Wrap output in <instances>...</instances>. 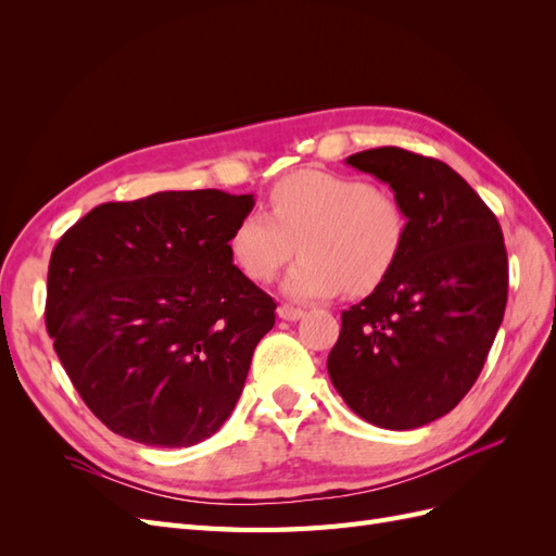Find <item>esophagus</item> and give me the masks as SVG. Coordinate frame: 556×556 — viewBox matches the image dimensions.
I'll list each match as a JSON object with an SVG mask.
<instances>
[{
    "label": "esophagus",
    "mask_w": 556,
    "mask_h": 556,
    "mask_svg": "<svg viewBox=\"0 0 556 556\" xmlns=\"http://www.w3.org/2000/svg\"><path fill=\"white\" fill-rule=\"evenodd\" d=\"M278 317L280 319H288V323H296V319L304 317V311L294 308V306H280L278 308Z\"/></svg>",
    "instance_id": "obj_1"
}]
</instances>
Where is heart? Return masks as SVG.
<instances>
[{
  "instance_id": "heart-1",
  "label": "heart",
  "mask_w": 556,
  "mask_h": 556,
  "mask_svg": "<svg viewBox=\"0 0 556 556\" xmlns=\"http://www.w3.org/2000/svg\"><path fill=\"white\" fill-rule=\"evenodd\" d=\"M271 213L252 208L229 233V255L252 280H271L296 252L282 278L292 299L366 294L392 274L408 237V215L387 190L355 176L296 172L274 185Z\"/></svg>"
}]
</instances>
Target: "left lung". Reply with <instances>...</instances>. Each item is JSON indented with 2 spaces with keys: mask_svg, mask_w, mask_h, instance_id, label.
<instances>
[{
  "mask_svg": "<svg viewBox=\"0 0 556 556\" xmlns=\"http://www.w3.org/2000/svg\"><path fill=\"white\" fill-rule=\"evenodd\" d=\"M345 164L390 185L408 237L392 274L343 311L327 371L366 422L425 427L457 406L490 355L508 301L503 231L441 160L387 146Z\"/></svg>",
  "mask_w": 556,
  "mask_h": 556,
  "instance_id": "1",
  "label": "left lung"
}]
</instances>
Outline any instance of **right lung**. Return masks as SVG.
<instances>
[{
    "instance_id": "add662e5",
    "label": "right lung",
    "mask_w": 556,
    "mask_h": 556,
    "mask_svg": "<svg viewBox=\"0 0 556 556\" xmlns=\"http://www.w3.org/2000/svg\"><path fill=\"white\" fill-rule=\"evenodd\" d=\"M252 194L157 192L92 208L58 241L46 327L86 406L143 445L225 425L276 304L229 255Z\"/></svg>"
}]
</instances>
